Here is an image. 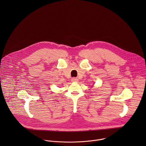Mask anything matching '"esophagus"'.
<instances>
[{
	"label": "esophagus",
	"instance_id": "obj_1",
	"mask_svg": "<svg viewBox=\"0 0 146 146\" xmlns=\"http://www.w3.org/2000/svg\"><path fill=\"white\" fill-rule=\"evenodd\" d=\"M71 81H72V82H78V79L76 78H72Z\"/></svg>",
	"mask_w": 146,
	"mask_h": 146
}]
</instances>
